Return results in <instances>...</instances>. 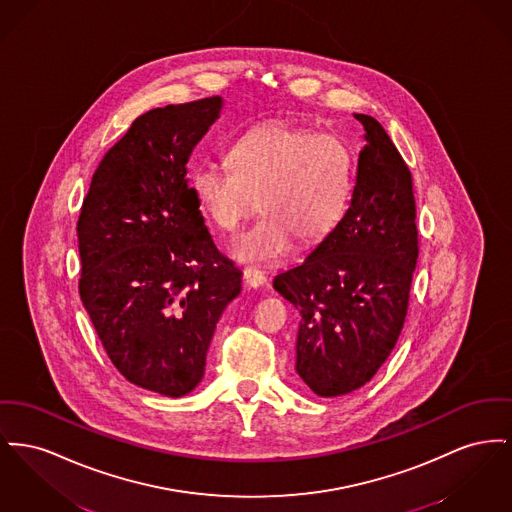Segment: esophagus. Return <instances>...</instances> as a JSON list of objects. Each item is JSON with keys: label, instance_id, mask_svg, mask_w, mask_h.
<instances>
[{"label": "esophagus", "instance_id": "esophagus-1", "mask_svg": "<svg viewBox=\"0 0 512 512\" xmlns=\"http://www.w3.org/2000/svg\"><path fill=\"white\" fill-rule=\"evenodd\" d=\"M243 282L249 288H259V286H263L267 282V276H265V272L259 271L255 267H247L243 271Z\"/></svg>", "mask_w": 512, "mask_h": 512}]
</instances>
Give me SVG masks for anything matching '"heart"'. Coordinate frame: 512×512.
Wrapping results in <instances>:
<instances>
[{"instance_id":"heart-1","label":"heart","mask_w":512,"mask_h":512,"mask_svg":"<svg viewBox=\"0 0 512 512\" xmlns=\"http://www.w3.org/2000/svg\"><path fill=\"white\" fill-rule=\"evenodd\" d=\"M230 170L203 166L191 187L203 214L222 232H236L255 209L259 222L232 243L241 261H271L292 241L325 240L344 216L352 193V154L331 133L292 123L257 125L226 154Z\"/></svg>"}]
</instances>
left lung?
I'll use <instances>...</instances> for the list:
<instances>
[{
    "mask_svg": "<svg viewBox=\"0 0 512 512\" xmlns=\"http://www.w3.org/2000/svg\"><path fill=\"white\" fill-rule=\"evenodd\" d=\"M354 116L367 145L350 209L301 265L274 278L300 313L296 371L319 396L360 389L391 356L420 253L410 170L379 121Z\"/></svg>",
    "mask_w": 512,
    "mask_h": 512,
    "instance_id": "obj_1",
    "label": "left lung"
}]
</instances>
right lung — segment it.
<instances>
[{"label": "right lung", "mask_w": 512, "mask_h": 512, "mask_svg": "<svg viewBox=\"0 0 512 512\" xmlns=\"http://www.w3.org/2000/svg\"><path fill=\"white\" fill-rule=\"evenodd\" d=\"M220 96L154 108L100 160L77 222L79 294L121 375L166 396L193 391L241 272L214 245L185 164Z\"/></svg>", "instance_id": "1"}]
</instances>
